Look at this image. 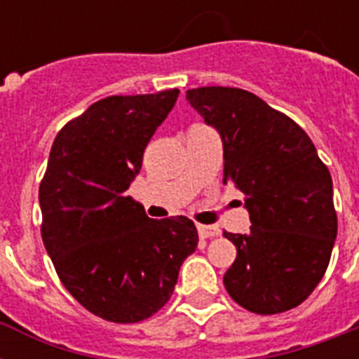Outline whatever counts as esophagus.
Listing matches in <instances>:
<instances>
[{"label": "esophagus", "instance_id": "34e87169", "mask_svg": "<svg viewBox=\"0 0 359 359\" xmlns=\"http://www.w3.org/2000/svg\"><path fill=\"white\" fill-rule=\"evenodd\" d=\"M197 233L201 238H212V236H218L219 231L214 227V225H201L197 224Z\"/></svg>", "mask_w": 359, "mask_h": 359}]
</instances>
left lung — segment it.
Returning a JSON list of instances; mask_svg holds the SVG:
<instances>
[{
  "label": "left lung",
  "mask_w": 359,
  "mask_h": 359,
  "mask_svg": "<svg viewBox=\"0 0 359 359\" xmlns=\"http://www.w3.org/2000/svg\"><path fill=\"white\" fill-rule=\"evenodd\" d=\"M186 100L224 143V182L245 196L250 233L225 272L229 296L248 311L276 315L300 306L328 268L337 214L334 184L309 135L253 93L199 87Z\"/></svg>",
  "instance_id": "obj_1"
}]
</instances>
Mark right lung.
<instances>
[{
    "instance_id": "right-lung-1",
    "label": "right lung",
    "mask_w": 359,
    "mask_h": 359,
    "mask_svg": "<svg viewBox=\"0 0 359 359\" xmlns=\"http://www.w3.org/2000/svg\"><path fill=\"white\" fill-rule=\"evenodd\" d=\"M179 93L89 106L57 134L39 188L42 242L61 283L109 323H140L162 309L199 242L191 219H151L126 196Z\"/></svg>"
}]
</instances>
